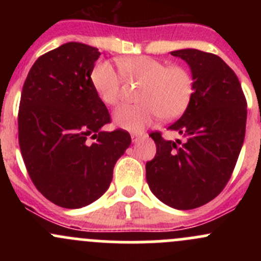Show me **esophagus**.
<instances>
[{
	"label": "esophagus",
	"mask_w": 261,
	"mask_h": 261,
	"mask_svg": "<svg viewBox=\"0 0 261 261\" xmlns=\"http://www.w3.org/2000/svg\"><path fill=\"white\" fill-rule=\"evenodd\" d=\"M141 134H131V139H133V141H138L139 139H141Z\"/></svg>",
	"instance_id": "esophagus-1"
}]
</instances>
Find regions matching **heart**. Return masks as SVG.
<instances>
[{
	"mask_svg": "<svg viewBox=\"0 0 261 261\" xmlns=\"http://www.w3.org/2000/svg\"><path fill=\"white\" fill-rule=\"evenodd\" d=\"M123 77L141 83L135 105H122L115 111V123L139 131L159 116L164 121L179 117L188 109L194 93V78L188 68L169 65L146 55L118 60ZM91 84L98 98L107 106H116L122 98L118 73L107 62H98L91 70Z\"/></svg>",
	"mask_w": 261,
	"mask_h": 261,
	"instance_id": "b5f03b06",
	"label": "heart"
}]
</instances>
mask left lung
Returning a JSON list of instances; mask_svg holds the SVG:
<instances>
[{
    "instance_id": "left-lung-1",
    "label": "left lung",
    "mask_w": 261,
    "mask_h": 261,
    "mask_svg": "<svg viewBox=\"0 0 261 261\" xmlns=\"http://www.w3.org/2000/svg\"><path fill=\"white\" fill-rule=\"evenodd\" d=\"M170 54L189 64L194 93L168 127L184 141L150 134L156 154L146 163V180L163 203L192 210L212 201L230 180L244 144L247 103L238 75L218 55L197 49Z\"/></svg>"
}]
</instances>
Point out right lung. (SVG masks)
Segmentation results:
<instances>
[{
	"label": "right lung",
	"mask_w": 261,
	"mask_h": 261,
	"mask_svg": "<svg viewBox=\"0 0 261 261\" xmlns=\"http://www.w3.org/2000/svg\"><path fill=\"white\" fill-rule=\"evenodd\" d=\"M99 55L86 44H63L38 58L21 92L17 120L23 163L36 189L64 208L98 199L131 144L127 131L101 130L111 116L89 80Z\"/></svg>",
	"instance_id": "1"
}]
</instances>
